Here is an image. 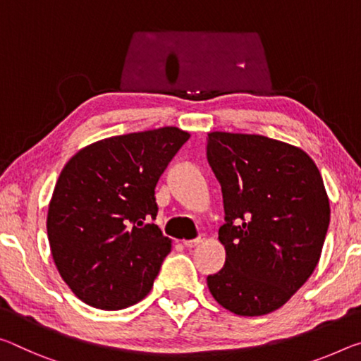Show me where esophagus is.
<instances>
[{"label": "esophagus", "mask_w": 361, "mask_h": 361, "mask_svg": "<svg viewBox=\"0 0 361 361\" xmlns=\"http://www.w3.org/2000/svg\"><path fill=\"white\" fill-rule=\"evenodd\" d=\"M204 236H199V238H196V239H185V241H183V244L186 245V247H196V245H199V244H202L204 243Z\"/></svg>", "instance_id": "esophagus-1"}]
</instances>
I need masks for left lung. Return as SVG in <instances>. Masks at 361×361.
Returning a JSON list of instances; mask_svg holds the SVG:
<instances>
[{"instance_id":"left-lung-1","label":"left lung","mask_w":361,"mask_h":361,"mask_svg":"<svg viewBox=\"0 0 361 361\" xmlns=\"http://www.w3.org/2000/svg\"><path fill=\"white\" fill-rule=\"evenodd\" d=\"M207 159L226 214V262L207 276L210 294L239 317L271 313L322 257L331 215L322 173L304 149L262 135L210 131Z\"/></svg>"}]
</instances>
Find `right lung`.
Segmentation results:
<instances>
[{"mask_svg":"<svg viewBox=\"0 0 361 361\" xmlns=\"http://www.w3.org/2000/svg\"><path fill=\"white\" fill-rule=\"evenodd\" d=\"M190 133L176 127L85 146L62 169L47 230L56 268L80 300L102 310L149 294L171 249L156 219V185Z\"/></svg>","mask_w":361,"mask_h":361,"instance_id":"add662e5","label":"right lung"}]
</instances>
